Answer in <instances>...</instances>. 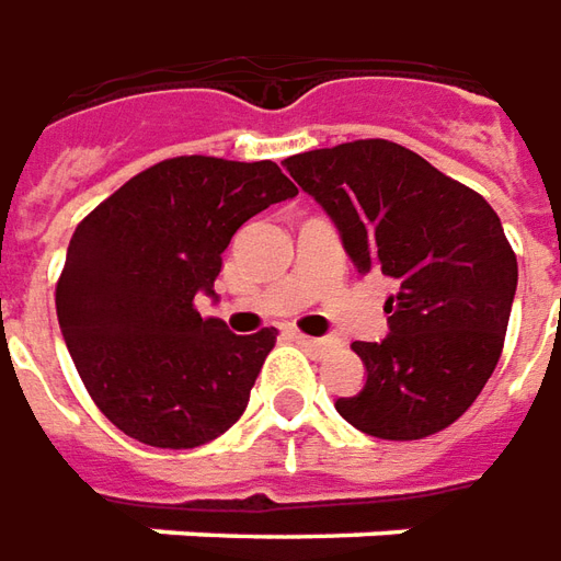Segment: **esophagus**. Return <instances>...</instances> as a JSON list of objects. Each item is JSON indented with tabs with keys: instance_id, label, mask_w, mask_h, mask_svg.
<instances>
[{
	"instance_id": "1",
	"label": "esophagus",
	"mask_w": 561,
	"mask_h": 561,
	"mask_svg": "<svg viewBox=\"0 0 561 561\" xmlns=\"http://www.w3.org/2000/svg\"><path fill=\"white\" fill-rule=\"evenodd\" d=\"M293 337L299 341L301 347H308L313 353H323L332 347V341H325V337H311V335H301V332H293Z\"/></svg>"
}]
</instances>
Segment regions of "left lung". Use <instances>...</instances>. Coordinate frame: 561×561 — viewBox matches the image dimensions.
Instances as JSON below:
<instances>
[{"label": "left lung", "mask_w": 561, "mask_h": 561, "mask_svg": "<svg viewBox=\"0 0 561 561\" xmlns=\"http://www.w3.org/2000/svg\"><path fill=\"white\" fill-rule=\"evenodd\" d=\"M335 224L356 272L387 274L389 335L353 341L365 387L335 411L365 435L416 440L456 423L499 365L516 256L490 202L383 138L284 160Z\"/></svg>", "instance_id": "8db88e82"}]
</instances>
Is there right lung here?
I'll return each mask as SVG.
<instances>
[{"label":"right lung","mask_w":561,"mask_h":561,"mask_svg":"<svg viewBox=\"0 0 561 561\" xmlns=\"http://www.w3.org/2000/svg\"><path fill=\"white\" fill-rule=\"evenodd\" d=\"M299 193L272 160L178 157L83 217L57 284L66 347L99 411L129 438L190 450L244 414L277 329L202 320L224 250L250 217Z\"/></svg>","instance_id":"obj_1"}]
</instances>
